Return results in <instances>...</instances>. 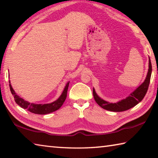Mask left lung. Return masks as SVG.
<instances>
[{
  "instance_id": "8db88e82",
  "label": "left lung",
  "mask_w": 158,
  "mask_h": 158,
  "mask_svg": "<svg viewBox=\"0 0 158 158\" xmlns=\"http://www.w3.org/2000/svg\"><path fill=\"white\" fill-rule=\"evenodd\" d=\"M151 72L152 65L151 60H150L149 58L148 72V74H147L145 81H144L143 84H141L139 87H138L135 91L131 93L129 97H127L126 99H124V100L120 101L117 103H109L108 102H106L105 100H103L102 99H101L100 98H99L98 95L96 94L94 89H93V94L95 102L102 108L105 109L106 110L111 111H123L133 107V106L137 105L139 102H140L143 99L144 96L146 95L149 86L150 80H151Z\"/></svg>"
}]
</instances>
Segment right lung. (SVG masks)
Listing matches in <instances>:
<instances>
[{"label":"right lung","instance_id":"1","mask_svg":"<svg viewBox=\"0 0 158 158\" xmlns=\"http://www.w3.org/2000/svg\"><path fill=\"white\" fill-rule=\"evenodd\" d=\"M69 84V82H68V84H66L63 93L61 94L60 98H58L57 100H56L52 103L44 104V105H37V104L30 103L27 101H25L23 99L21 98L19 96H18L16 94L15 90H13L12 85L10 84V90H11L12 94L14 96L16 103H17L18 105H19L21 107L27 109L28 111L36 114H47L58 110V109L63 105V104L64 103V102H65L67 98V93H68Z\"/></svg>","mask_w":158,"mask_h":158}]
</instances>
